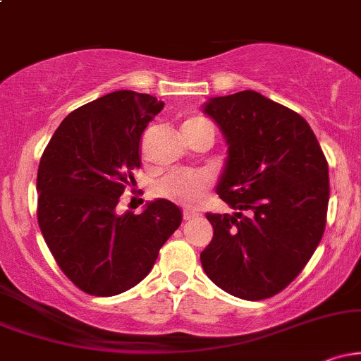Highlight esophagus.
<instances>
[{
	"mask_svg": "<svg viewBox=\"0 0 361 361\" xmlns=\"http://www.w3.org/2000/svg\"><path fill=\"white\" fill-rule=\"evenodd\" d=\"M200 215H202V214L195 212V210H185V212H183V219H185V221H193V219L200 217Z\"/></svg>",
	"mask_w": 361,
	"mask_h": 361,
	"instance_id": "34e87169",
	"label": "esophagus"
}]
</instances>
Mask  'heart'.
<instances>
[{
	"instance_id": "obj_1",
	"label": "heart",
	"mask_w": 361,
	"mask_h": 361,
	"mask_svg": "<svg viewBox=\"0 0 361 361\" xmlns=\"http://www.w3.org/2000/svg\"><path fill=\"white\" fill-rule=\"evenodd\" d=\"M207 123L204 118L192 117L185 120L181 130ZM209 176L197 171H173L156 183V193L181 205H198L205 197Z\"/></svg>"
}]
</instances>
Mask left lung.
I'll list each match as a JSON object with an SVG mask.
<instances>
[{
  "label": "left lung",
  "mask_w": 361,
  "mask_h": 361,
  "mask_svg": "<svg viewBox=\"0 0 361 361\" xmlns=\"http://www.w3.org/2000/svg\"><path fill=\"white\" fill-rule=\"evenodd\" d=\"M202 110L226 137L217 195L235 210L207 214L214 238L202 267L231 295L268 299L304 270L324 234V152L299 114L258 91L209 98Z\"/></svg>",
  "instance_id": "left-lung-1"
}]
</instances>
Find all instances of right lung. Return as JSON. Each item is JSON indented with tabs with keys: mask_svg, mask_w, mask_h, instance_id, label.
Segmentation results:
<instances>
[{
	"mask_svg": "<svg viewBox=\"0 0 361 361\" xmlns=\"http://www.w3.org/2000/svg\"><path fill=\"white\" fill-rule=\"evenodd\" d=\"M163 106L147 93L105 94L62 120L40 159V231L61 270L90 295H118L146 279L183 219L166 198L139 215L117 214L140 166V135Z\"/></svg>",
	"mask_w": 361,
	"mask_h": 361,
	"instance_id": "right-lung-1",
	"label": "right lung"
}]
</instances>
